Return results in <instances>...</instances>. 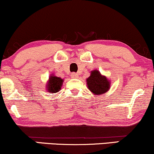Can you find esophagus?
<instances>
[{
    "instance_id": "1",
    "label": "esophagus",
    "mask_w": 154,
    "mask_h": 154,
    "mask_svg": "<svg viewBox=\"0 0 154 154\" xmlns=\"http://www.w3.org/2000/svg\"><path fill=\"white\" fill-rule=\"evenodd\" d=\"M71 77H72V78H77V77H79V75H78V74L75 73V72H73V73H72Z\"/></svg>"
}]
</instances>
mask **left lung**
<instances>
[{
	"mask_svg": "<svg viewBox=\"0 0 154 154\" xmlns=\"http://www.w3.org/2000/svg\"><path fill=\"white\" fill-rule=\"evenodd\" d=\"M88 88L93 95H98L107 93L110 88V81L97 69L91 71V76L86 79Z\"/></svg>",
	"mask_w": 154,
	"mask_h": 154,
	"instance_id": "left-lung-1",
	"label": "left lung"
}]
</instances>
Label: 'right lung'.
<instances>
[{
	"label": "right lung",
	"mask_w": 154,
	"mask_h": 154,
	"mask_svg": "<svg viewBox=\"0 0 154 154\" xmlns=\"http://www.w3.org/2000/svg\"><path fill=\"white\" fill-rule=\"evenodd\" d=\"M63 82V80L61 77H56L54 75H51L49 77L48 82L46 84L47 92L51 93H56L59 92L61 90Z\"/></svg>",
	"instance_id": "obj_1"
}]
</instances>
